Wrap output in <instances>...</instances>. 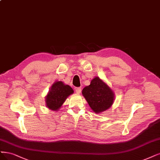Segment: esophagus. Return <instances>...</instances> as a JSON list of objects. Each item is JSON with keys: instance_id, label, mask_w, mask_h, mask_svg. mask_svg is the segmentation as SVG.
Returning a JSON list of instances; mask_svg holds the SVG:
<instances>
[{"instance_id": "34e87169", "label": "esophagus", "mask_w": 160, "mask_h": 160, "mask_svg": "<svg viewBox=\"0 0 160 160\" xmlns=\"http://www.w3.org/2000/svg\"><path fill=\"white\" fill-rule=\"evenodd\" d=\"M75 92L77 94H80L81 92V87H77L75 88Z\"/></svg>"}]
</instances>
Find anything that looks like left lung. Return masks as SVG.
I'll use <instances>...</instances> for the list:
<instances>
[{
	"label": "left lung",
	"instance_id": "1",
	"mask_svg": "<svg viewBox=\"0 0 160 160\" xmlns=\"http://www.w3.org/2000/svg\"><path fill=\"white\" fill-rule=\"evenodd\" d=\"M82 95L92 111L97 114L111 108L115 97L111 88L98 77H95L91 80L90 85L82 89Z\"/></svg>",
	"mask_w": 160,
	"mask_h": 160
}]
</instances>
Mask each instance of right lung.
<instances>
[{
  "mask_svg": "<svg viewBox=\"0 0 160 160\" xmlns=\"http://www.w3.org/2000/svg\"><path fill=\"white\" fill-rule=\"evenodd\" d=\"M73 92L69 85H65L62 81H56L45 97L46 107L53 111H58L67 98Z\"/></svg>",
  "mask_w": 160,
  "mask_h": 160,
  "instance_id": "obj_1",
  "label": "right lung"
}]
</instances>
